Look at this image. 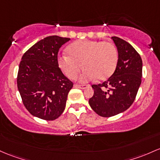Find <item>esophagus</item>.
<instances>
[{
  "label": "esophagus",
  "mask_w": 160,
  "mask_h": 160,
  "mask_svg": "<svg viewBox=\"0 0 160 160\" xmlns=\"http://www.w3.org/2000/svg\"><path fill=\"white\" fill-rule=\"evenodd\" d=\"M74 87L80 89H86L89 87V85H86V84H84V85H78V84H76V85H74Z\"/></svg>",
  "instance_id": "esophagus-1"
}]
</instances>
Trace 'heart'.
Masks as SVG:
<instances>
[{"mask_svg":"<svg viewBox=\"0 0 160 160\" xmlns=\"http://www.w3.org/2000/svg\"><path fill=\"white\" fill-rule=\"evenodd\" d=\"M68 55L59 56L58 64L71 80L86 68L80 80L88 82L97 77L100 80L109 77L116 68L118 54L116 47L109 42L80 40L68 45Z\"/></svg>","mask_w":160,"mask_h":160,"instance_id":"b5f03b06","label":"heart"}]
</instances>
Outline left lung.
Returning a JSON list of instances; mask_svg holds the SVG:
<instances>
[{
  "instance_id": "left-lung-1",
  "label": "left lung",
  "mask_w": 160,
  "mask_h": 160,
  "mask_svg": "<svg viewBox=\"0 0 160 160\" xmlns=\"http://www.w3.org/2000/svg\"><path fill=\"white\" fill-rule=\"evenodd\" d=\"M118 60L115 71L106 81L92 86L89 106L102 117H112L126 111L134 102L141 83L142 59L132 45L116 36Z\"/></svg>"
}]
</instances>
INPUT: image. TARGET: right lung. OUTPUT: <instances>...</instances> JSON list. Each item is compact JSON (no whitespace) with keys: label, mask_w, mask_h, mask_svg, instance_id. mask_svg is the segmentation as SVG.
<instances>
[{"label":"right lung","mask_w":160,"mask_h":160,"mask_svg":"<svg viewBox=\"0 0 160 160\" xmlns=\"http://www.w3.org/2000/svg\"><path fill=\"white\" fill-rule=\"evenodd\" d=\"M71 38L52 36L33 45L22 55L17 87L22 103L31 115L53 121L64 112L73 83L58 64V53Z\"/></svg>","instance_id":"1"}]
</instances>
